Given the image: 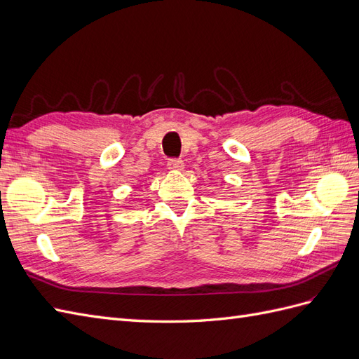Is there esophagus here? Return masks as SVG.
Returning a JSON list of instances; mask_svg holds the SVG:
<instances>
[{
    "label": "esophagus",
    "instance_id": "esophagus-1",
    "mask_svg": "<svg viewBox=\"0 0 359 359\" xmlns=\"http://www.w3.org/2000/svg\"><path fill=\"white\" fill-rule=\"evenodd\" d=\"M168 168L170 170H182L184 169V161L181 158H170L168 161Z\"/></svg>",
    "mask_w": 359,
    "mask_h": 359
}]
</instances>
